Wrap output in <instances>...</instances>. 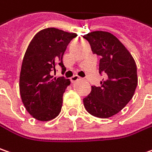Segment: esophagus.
<instances>
[{"label": "esophagus", "mask_w": 152, "mask_h": 152, "mask_svg": "<svg viewBox=\"0 0 152 152\" xmlns=\"http://www.w3.org/2000/svg\"><path fill=\"white\" fill-rule=\"evenodd\" d=\"M80 78L79 76H77V75H74V76H72V78H71V82L72 83H74V82H76V81H78V80H80Z\"/></svg>", "instance_id": "esophagus-1"}]
</instances>
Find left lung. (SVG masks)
Here are the masks:
<instances>
[{"label":"left lung","instance_id":"1","mask_svg":"<svg viewBox=\"0 0 152 152\" xmlns=\"http://www.w3.org/2000/svg\"><path fill=\"white\" fill-rule=\"evenodd\" d=\"M84 38L92 51L102 57L99 72L107 74L100 86H91L90 94L83 99L84 106L94 116L111 117L133 98L138 85L137 66L131 53L110 32L96 31L84 35Z\"/></svg>","mask_w":152,"mask_h":152}]
</instances>
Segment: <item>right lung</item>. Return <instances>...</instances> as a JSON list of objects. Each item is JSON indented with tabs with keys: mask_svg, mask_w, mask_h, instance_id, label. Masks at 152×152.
Here are the masks:
<instances>
[{
	"mask_svg": "<svg viewBox=\"0 0 152 152\" xmlns=\"http://www.w3.org/2000/svg\"><path fill=\"white\" fill-rule=\"evenodd\" d=\"M77 37L56 28L35 35L23 58L19 92L28 113L37 121H48L60 114L62 96L70 80L51 75L56 66L64 69L62 58L68 43Z\"/></svg>",
	"mask_w": 152,
	"mask_h": 152,
	"instance_id": "add662e5",
	"label": "right lung"
}]
</instances>
